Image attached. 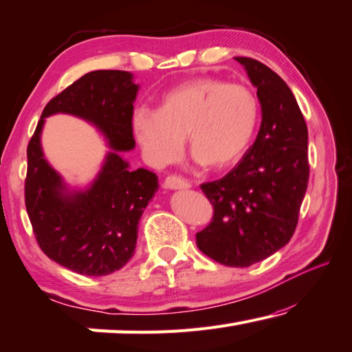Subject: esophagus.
<instances>
[{
    "instance_id": "obj_1",
    "label": "esophagus",
    "mask_w": 352,
    "mask_h": 352,
    "mask_svg": "<svg viewBox=\"0 0 352 352\" xmlns=\"http://www.w3.org/2000/svg\"><path fill=\"white\" fill-rule=\"evenodd\" d=\"M164 186L167 189H186L191 188V183L180 175H167L164 178Z\"/></svg>"
}]
</instances>
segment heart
Returning a JSON list of instances; mask_svg holds the SVG:
<instances>
[{"label": "heart", "mask_w": 352, "mask_h": 352, "mask_svg": "<svg viewBox=\"0 0 352 352\" xmlns=\"http://www.w3.org/2000/svg\"><path fill=\"white\" fill-rule=\"evenodd\" d=\"M256 122L258 100L249 87L196 78L167 91L158 111L138 109L131 128L153 166L175 161L188 136L197 163L226 169L246 153Z\"/></svg>", "instance_id": "heart-1"}]
</instances>
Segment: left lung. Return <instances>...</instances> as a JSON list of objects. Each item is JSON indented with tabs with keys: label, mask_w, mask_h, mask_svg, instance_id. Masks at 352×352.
Returning a JSON list of instances; mask_svg holds the SVG:
<instances>
[{
	"label": "left lung",
	"mask_w": 352,
	"mask_h": 352,
	"mask_svg": "<svg viewBox=\"0 0 352 352\" xmlns=\"http://www.w3.org/2000/svg\"><path fill=\"white\" fill-rule=\"evenodd\" d=\"M256 87L261 125L243 160L219 180L202 183L213 217L197 248L226 266L246 267L285 246L298 226L309 183V133L287 82L252 58H235Z\"/></svg>",
	"instance_id": "left-lung-1"
}]
</instances>
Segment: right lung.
I'll return each mask as SVG.
<instances>
[{
	"mask_svg": "<svg viewBox=\"0 0 352 352\" xmlns=\"http://www.w3.org/2000/svg\"><path fill=\"white\" fill-rule=\"evenodd\" d=\"M136 94L128 72H89L50 100L28 144L25 205L36 241L50 260L78 274L106 276L126 265L136 248L139 219L158 188L153 172L133 170L119 155L135 147ZM56 112L91 121L113 148L86 192H67L43 158L40 131L45 117Z\"/></svg>",
	"mask_w": 352,
	"mask_h": 352,
	"instance_id": "add662e5",
	"label": "right lung"
}]
</instances>
